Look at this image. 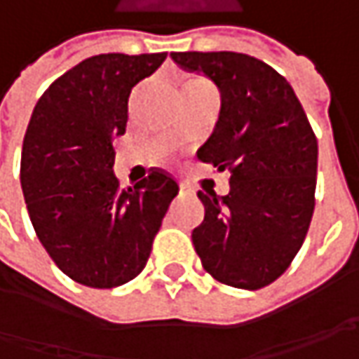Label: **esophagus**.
I'll return each instance as SVG.
<instances>
[{
    "label": "esophagus",
    "instance_id": "esophagus-1",
    "mask_svg": "<svg viewBox=\"0 0 359 359\" xmlns=\"http://www.w3.org/2000/svg\"><path fill=\"white\" fill-rule=\"evenodd\" d=\"M180 191H182V194H194V187L189 186V184H186V182H182V184H180Z\"/></svg>",
    "mask_w": 359,
    "mask_h": 359
}]
</instances>
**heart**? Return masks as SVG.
I'll return each mask as SVG.
<instances>
[{"label":"heart","instance_id":"1","mask_svg":"<svg viewBox=\"0 0 359 359\" xmlns=\"http://www.w3.org/2000/svg\"><path fill=\"white\" fill-rule=\"evenodd\" d=\"M189 88H210L205 81H201V79H191V81H187L186 90H189Z\"/></svg>","mask_w":359,"mask_h":359}]
</instances>
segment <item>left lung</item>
Returning a JSON list of instances; mask_svg holds the SVG:
<instances>
[{
    "instance_id": "8db88e82",
    "label": "left lung",
    "mask_w": 359,
    "mask_h": 359,
    "mask_svg": "<svg viewBox=\"0 0 359 359\" xmlns=\"http://www.w3.org/2000/svg\"><path fill=\"white\" fill-rule=\"evenodd\" d=\"M187 72L210 77L222 109L203 163L228 170L229 194L198 198L205 215L191 231L203 269L217 282L259 290L290 268L316 205L318 140L292 86L268 63L236 51H173Z\"/></svg>"
}]
</instances>
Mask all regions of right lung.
I'll list each match as a JSON object with an SVG mask.
<instances>
[{
	"instance_id": "obj_1",
	"label": "right lung",
	"mask_w": 359,
	"mask_h": 359,
	"mask_svg": "<svg viewBox=\"0 0 359 359\" xmlns=\"http://www.w3.org/2000/svg\"><path fill=\"white\" fill-rule=\"evenodd\" d=\"M163 53H102L57 77L35 104L21 149V189L37 238L74 282L118 287L142 273L180 186L163 170L128 189L114 175L131 88Z\"/></svg>"
}]
</instances>
